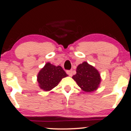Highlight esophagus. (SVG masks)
I'll return each mask as SVG.
<instances>
[{"mask_svg": "<svg viewBox=\"0 0 131 131\" xmlns=\"http://www.w3.org/2000/svg\"><path fill=\"white\" fill-rule=\"evenodd\" d=\"M66 72H67V74H69L70 76H73V71L71 70H67Z\"/></svg>", "mask_w": 131, "mask_h": 131, "instance_id": "obj_1", "label": "esophagus"}]
</instances>
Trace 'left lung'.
<instances>
[{
  "mask_svg": "<svg viewBox=\"0 0 131 131\" xmlns=\"http://www.w3.org/2000/svg\"><path fill=\"white\" fill-rule=\"evenodd\" d=\"M82 90L91 92L99 87L101 79L100 73L87 62L79 64L76 69V74L72 77Z\"/></svg>",
  "mask_w": 131,
  "mask_h": 131,
  "instance_id": "left-lung-1",
  "label": "left lung"
}]
</instances>
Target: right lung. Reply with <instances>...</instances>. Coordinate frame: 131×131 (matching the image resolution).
<instances>
[{
  "label": "right lung",
  "mask_w": 131,
  "mask_h": 131,
  "mask_svg": "<svg viewBox=\"0 0 131 131\" xmlns=\"http://www.w3.org/2000/svg\"><path fill=\"white\" fill-rule=\"evenodd\" d=\"M67 76L68 75L61 66L47 62L39 72L37 80L40 89L49 91L57 86L62 78Z\"/></svg>",
  "instance_id": "1"
}]
</instances>
